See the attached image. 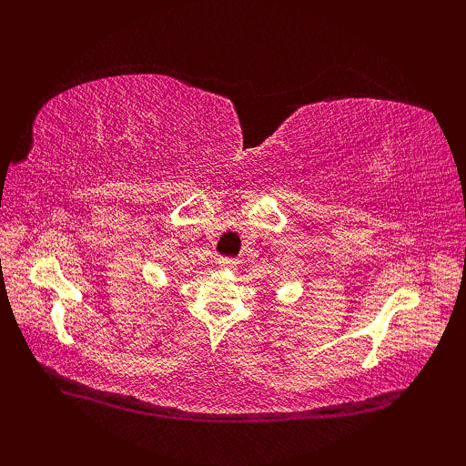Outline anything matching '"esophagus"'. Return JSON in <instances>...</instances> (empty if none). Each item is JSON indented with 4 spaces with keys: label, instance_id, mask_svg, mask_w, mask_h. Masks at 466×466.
<instances>
[{
    "label": "esophagus",
    "instance_id": "1",
    "mask_svg": "<svg viewBox=\"0 0 466 466\" xmlns=\"http://www.w3.org/2000/svg\"><path fill=\"white\" fill-rule=\"evenodd\" d=\"M237 264H238V260H235V258H219L218 260V266L221 268V270H235Z\"/></svg>",
    "mask_w": 466,
    "mask_h": 466
}]
</instances>
